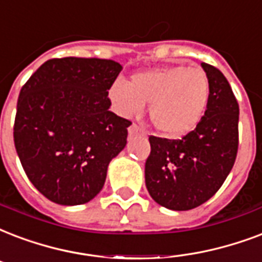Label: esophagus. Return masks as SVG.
<instances>
[{"label": "esophagus", "instance_id": "34e87169", "mask_svg": "<svg viewBox=\"0 0 262 262\" xmlns=\"http://www.w3.org/2000/svg\"><path fill=\"white\" fill-rule=\"evenodd\" d=\"M141 133H144V132L141 130L136 123H132L130 126H129V135L135 136V135H141Z\"/></svg>", "mask_w": 262, "mask_h": 262}]
</instances>
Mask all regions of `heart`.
<instances>
[{"label": "heart", "mask_w": 262, "mask_h": 262, "mask_svg": "<svg viewBox=\"0 0 262 262\" xmlns=\"http://www.w3.org/2000/svg\"><path fill=\"white\" fill-rule=\"evenodd\" d=\"M108 99L114 111L122 117L139 115L144 104H149L154 126L176 139L193 130L205 115L210 82L201 69L161 67L136 74L129 83L115 81L108 89Z\"/></svg>", "instance_id": "heart-1"}]
</instances>
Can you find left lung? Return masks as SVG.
Here are the masks:
<instances>
[{
    "mask_svg": "<svg viewBox=\"0 0 262 262\" xmlns=\"http://www.w3.org/2000/svg\"><path fill=\"white\" fill-rule=\"evenodd\" d=\"M210 99L196 127L180 140L149 136L145 185L154 201L170 210H191L209 201L232 169L239 145V105L227 78L202 63Z\"/></svg>",
    "mask_w": 262,
    "mask_h": 262,
    "instance_id": "1",
    "label": "left lung"
}]
</instances>
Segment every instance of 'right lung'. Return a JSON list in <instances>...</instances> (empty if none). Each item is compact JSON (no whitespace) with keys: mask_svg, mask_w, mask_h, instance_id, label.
I'll return each instance as SVG.
<instances>
[{"mask_svg":"<svg viewBox=\"0 0 262 262\" xmlns=\"http://www.w3.org/2000/svg\"><path fill=\"white\" fill-rule=\"evenodd\" d=\"M121 70L107 59H51L21 88L16 152L30 181L52 202L92 201L111 159L125 148L132 122L108 110V89Z\"/></svg>","mask_w":262,"mask_h":262,"instance_id":"add662e5","label":"right lung"}]
</instances>
